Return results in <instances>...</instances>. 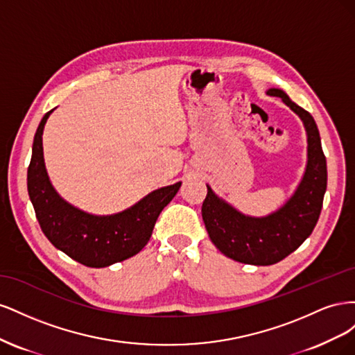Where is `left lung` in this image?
<instances>
[{"instance_id": "left-lung-1", "label": "left lung", "mask_w": 355, "mask_h": 355, "mask_svg": "<svg viewBox=\"0 0 355 355\" xmlns=\"http://www.w3.org/2000/svg\"><path fill=\"white\" fill-rule=\"evenodd\" d=\"M270 96L282 98L304 121L308 135V166L295 196L268 218L254 219L234 210L207 187L201 214L211 243L231 259L250 265H272L295 252L315 228L327 187L326 157L313 115L290 101L280 89Z\"/></svg>"}]
</instances>
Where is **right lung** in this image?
Returning a JSON list of instances; mask_svg holds the SVG:
<instances>
[{
	"label": "right lung",
	"instance_id": "add662e5",
	"mask_svg": "<svg viewBox=\"0 0 355 355\" xmlns=\"http://www.w3.org/2000/svg\"><path fill=\"white\" fill-rule=\"evenodd\" d=\"M51 111L37 128L28 167L29 198L42 232L56 249L85 266L103 268L135 256L151 239L161 210L173 200L180 182L151 192L114 216H92L69 206L53 189L42 158V130Z\"/></svg>",
	"mask_w": 355,
	"mask_h": 355
}]
</instances>
